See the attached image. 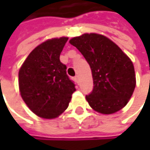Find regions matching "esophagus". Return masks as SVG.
Returning <instances> with one entry per match:
<instances>
[{"label":"esophagus","instance_id":"1","mask_svg":"<svg viewBox=\"0 0 150 150\" xmlns=\"http://www.w3.org/2000/svg\"><path fill=\"white\" fill-rule=\"evenodd\" d=\"M74 79H75V81H76V82H79V76H78V75H76Z\"/></svg>","mask_w":150,"mask_h":150}]
</instances>
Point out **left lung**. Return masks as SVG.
I'll return each mask as SVG.
<instances>
[{"mask_svg":"<svg viewBox=\"0 0 150 150\" xmlns=\"http://www.w3.org/2000/svg\"><path fill=\"white\" fill-rule=\"evenodd\" d=\"M81 53L90 66L94 88L86 96L96 111L110 115L125 107L135 88V75L131 60L104 35L84 34L69 41Z\"/></svg>","mask_w":150,"mask_h":150,"instance_id":"8db88e82","label":"left lung"}]
</instances>
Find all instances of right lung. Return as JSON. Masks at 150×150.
<instances>
[{
  "label": "right lung",
  "mask_w": 150,
  "mask_h": 150,
  "mask_svg": "<svg viewBox=\"0 0 150 150\" xmlns=\"http://www.w3.org/2000/svg\"><path fill=\"white\" fill-rule=\"evenodd\" d=\"M68 37L54 38L37 46L19 70L21 96L36 115L53 119L62 114L75 91L60 54Z\"/></svg>",
  "instance_id": "obj_1"
}]
</instances>
